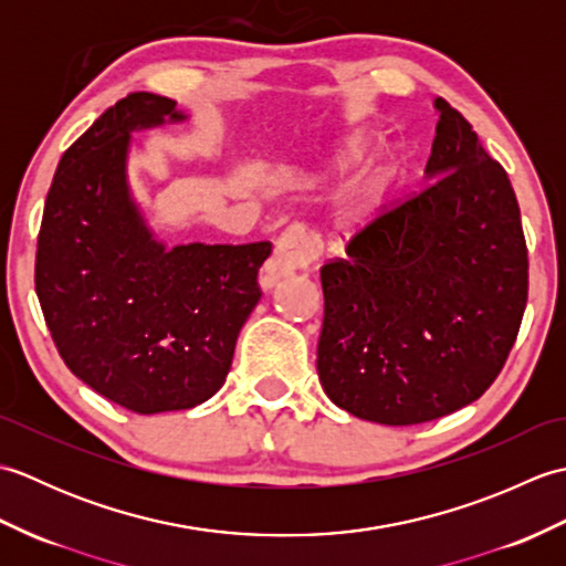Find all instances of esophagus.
I'll return each mask as SVG.
<instances>
[{"label": "esophagus", "mask_w": 566, "mask_h": 566, "mask_svg": "<svg viewBox=\"0 0 566 566\" xmlns=\"http://www.w3.org/2000/svg\"><path fill=\"white\" fill-rule=\"evenodd\" d=\"M321 248L316 235L302 223H292L276 240L274 255L262 268V286H274L286 274L306 270L311 262L318 260Z\"/></svg>", "instance_id": "1"}]
</instances>
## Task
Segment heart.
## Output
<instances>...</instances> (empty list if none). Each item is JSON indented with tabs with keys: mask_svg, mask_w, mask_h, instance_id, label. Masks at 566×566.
Listing matches in <instances>:
<instances>
[{
	"mask_svg": "<svg viewBox=\"0 0 566 566\" xmlns=\"http://www.w3.org/2000/svg\"><path fill=\"white\" fill-rule=\"evenodd\" d=\"M357 153H359L357 148L347 150L343 163L355 158ZM387 182H389V170H387V167H381L377 175L367 177L365 182L355 189V195H353V213L357 216V219H365V216L375 213L379 209L381 197H384V189H387Z\"/></svg>",
	"mask_w": 566,
	"mask_h": 566,
	"instance_id": "1",
	"label": "heart"
}]
</instances>
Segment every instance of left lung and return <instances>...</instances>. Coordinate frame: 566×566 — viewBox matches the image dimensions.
<instances>
[{
	"label": "left lung",
	"mask_w": 566,
	"mask_h": 566,
	"mask_svg": "<svg viewBox=\"0 0 566 566\" xmlns=\"http://www.w3.org/2000/svg\"><path fill=\"white\" fill-rule=\"evenodd\" d=\"M432 182L384 209L321 268L318 379L363 420L416 426L476 401L527 304V248L506 170L444 99Z\"/></svg>",
	"instance_id": "left-lung-1"
}]
</instances>
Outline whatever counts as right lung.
Wrapping results in <instances>:
<instances>
[{
	"mask_svg": "<svg viewBox=\"0 0 566 566\" xmlns=\"http://www.w3.org/2000/svg\"><path fill=\"white\" fill-rule=\"evenodd\" d=\"M185 122L134 92L72 143L48 189L35 294L67 369L134 413L182 411L223 387L238 333L260 302L272 243L155 240L130 199V130Z\"/></svg>",
	"mask_w": 566,
	"mask_h": 566,
	"instance_id": "right-lung-1",
	"label": "right lung"
}]
</instances>
